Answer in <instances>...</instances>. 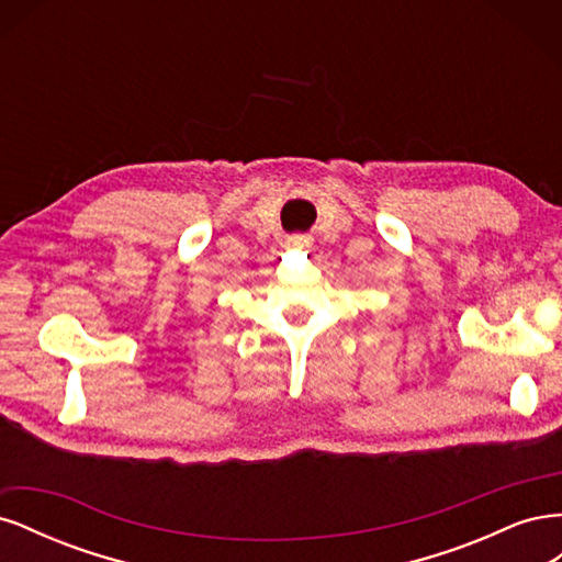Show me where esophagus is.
<instances>
[{"mask_svg":"<svg viewBox=\"0 0 562 562\" xmlns=\"http://www.w3.org/2000/svg\"><path fill=\"white\" fill-rule=\"evenodd\" d=\"M288 248L307 250V248H312V236H307V234H293V236H288Z\"/></svg>","mask_w":562,"mask_h":562,"instance_id":"1","label":"esophagus"}]
</instances>
